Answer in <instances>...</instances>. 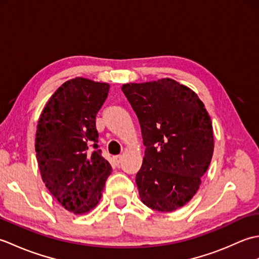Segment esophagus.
I'll use <instances>...</instances> for the list:
<instances>
[{"label": "esophagus", "mask_w": 259, "mask_h": 259, "mask_svg": "<svg viewBox=\"0 0 259 259\" xmlns=\"http://www.w3.org/2000/svg\"><path fill=\"white\" fill-rule=\"evenodd\" d=\"M121 160H122V158H121V156L113 157V162H114L115 166H119V164L121 163Z\"/></svg>", "instance_id": "1"}]
</instances>
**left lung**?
<instances>
[{"mask_svg":"<svg viewBox=\"0 0 259 259\" xmlns=\"http://www.w3.org/2000/svg\"><path fill=\"white\" fill-rule=\"evenodd\" d=\"M141 126L145 157L136 176L141 201L170 212L199 189L213 153L210 115L196 93L164 78L121 88Z\"/></svg>","mask_w":259,"mask_h":259,"instance_id":"8db88e82","label":"left lung"}]
</instances>
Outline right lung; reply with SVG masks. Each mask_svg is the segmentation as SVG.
<instances>
[{"instance_id": "add662e5", "label": "right lung", "mask_w": 259, "mask_h": 259, "mask_svg": "<svg viewBox=\"0 0 259 259\" xmlns=\"http://www.w3.org/2000/svg\"><path fill=\"white\" fill-rule=\"evenodd\" d=\"M109 88L106 82L81 76L65 81L49 99L37 121L35 152L43 183L75 214L89 212L98 205L112 170L97 149L96 128V115Z\"/></svg>"}]
</instances>
